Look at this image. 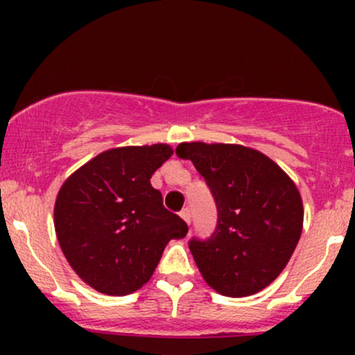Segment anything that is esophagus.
<instances>
[{"mask_svg":"<svg viewBox=\"0 0 355 355\" xmlns=\"http://www.w3.org/2000/svg\"><path fill=\"white\" fill-rule=\"evenodd\" d=\"M180 217L183 218V220H185V222L187 223H189V225H190V210L189 209H183L182 211H180Z\"/></svg>","mask_w":355,"mask_h":355,"instance_id":"esophagus-1","label":"esophagus"}]
</instances>
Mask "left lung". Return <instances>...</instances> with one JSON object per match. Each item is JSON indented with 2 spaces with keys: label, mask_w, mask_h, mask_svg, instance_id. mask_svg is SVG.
Wrapping results in <instances>:
<instances>
[{
  "label": "left lung",
  "mask_w": 355,
  "mask_h": 355,
  "mask_svg": "<svg viewBox=\"0 0 355 355\" xmlns=\"http://www.w3.org/2000/svg\"><path fill=\"white\" fill-rule=\"evenodd\" d=\"M210 187L218 210L209 240H190L207 284L227 297L270 285L294 254L304 207L292 178L267 155L243 145L190 141L177 146Z\"/></svg>",
  "instance_id": "8db88e82"
}]
</instances>
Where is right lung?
Instances as JSON below:
<instances>
[{
    "label": "right lung",
    "instance_id": "1",
    "mask_svg": "<svg viewBox=\"0 0 355 355\" xmlns=\"http://www.w3.org/2000/svg\"><path fill=\"white\" fill-rule=\"evenodd\" d=\"M173 155L155 144L96 155L64 180L55 202L58 243L76 275L107 295H128L153 275L166 243L189 227L150 178Z\"/></svg>",
    "mask_w": 355,
    "mask_h": 355
}]
</instances>
